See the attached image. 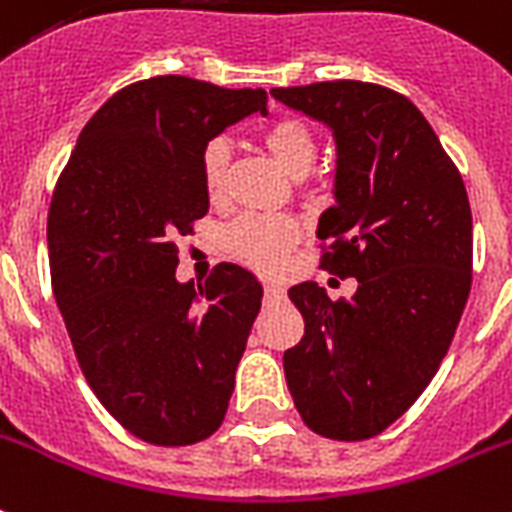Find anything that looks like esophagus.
Wrapping results in <instances>:
<instances>
[{"label": "esophagus", "mask_w": 512, "mask_h": 512, "mask_svg": "<svg viewBox=\"0 0 512 512\" xmlns=\"http://www.w3.org/2000/svg\"><path fill=\"white\" fill-rule=\"evenodd\" d=\"M284 297V286L276 284V281H268V284H265V302H281Z\"/></svg>", "instance_id": "34e87169"}]
</instances>
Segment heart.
<instances>
[{
    "label": "heart",
    "mask_w": 512,
    "mask_h": 512,
    "mask_svg": "<svg viewBox=\"0 0 512 512\" xmlns=\"http://www.w3.org/2000/svg\"><path fill=\"white\" fill-rule=\"evenodd\" d=\"M260 139L270 157L292 178H305L318 160V136L305 120H276L265 128ZM228 165H231V144L223 136L207 141L199 155V170L210 199H218L226 189ZM297 239L299 228L294 220L270 218V215H242L223 234L228 255L257 270H276Z\"/></svg>",
    "instance_id": "heart-1"
}]
</instances>
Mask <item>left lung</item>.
Listing matches in <instances>:
<instances>
[{"label": "left lung", "mask_w": 512, "mask_h": 512, "mask_svg": "<svg viewBox=\"0 0 512 512\" xmlns=\"http://www.w3.org/2000/svg\"><path fill=\"white\" fill-rule=\"evenodd\" d=\"M331 128L334 205L318 220L321 268L355 276L352 299L305 281L289 297L305 336L286 386L315 434L360 442L392 426L439 371L471 292L473 220L455 162L397 91L363 81L270 89Z\"/></svg>", "instance_id": "1"}]
</instances>
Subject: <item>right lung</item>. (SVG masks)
I'll list each match as a JSON object with an SVG mask.
<instances>
[{"label":"right lung","instance_id":"right-lung-1","mask_svg":"<svg viewBox=\"0 0 512 512\" xmlns=\"http://www.w3.org/2000/svg\"><path fill=\"white\" fill-rule=\"evenodd\" d=\"M263 89L186 76L131 83L83 126L47 220L52 292L83 376L115 421L160 447L218 431L263 286L220 263L176 278L178 236L205 218L199 155Z\"/></svg>","mask_w":512,"mask_h":512}]
</instances>
